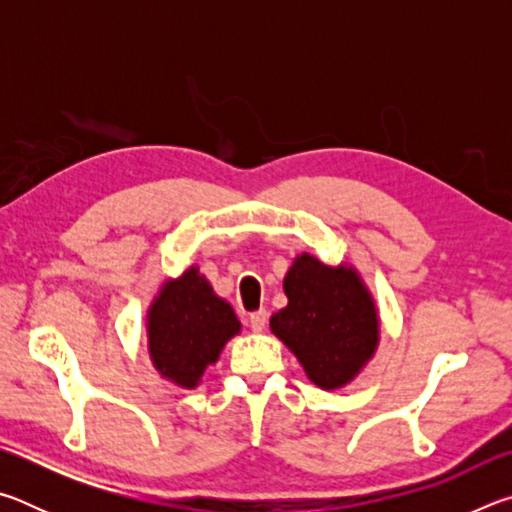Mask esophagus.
Instances as JSON below:
<instances>
[{
	"instance_id": "34e87169",
	"label": "esophagus",
	"mask_w": 512,
	"mask_h": 512,
	"mask_svg": "<svg viewBox=\"0 0 512 512\" xmlns=\"http://www.w3.org/2000/svg\"><path fill=\"white\" fill-rule=\"evenodd\" d=\"M250 327H253V332H262V329L266 327V323H268V314H266V309H259V311H253V314H250Z\"/></svg>"
}]
</instances>
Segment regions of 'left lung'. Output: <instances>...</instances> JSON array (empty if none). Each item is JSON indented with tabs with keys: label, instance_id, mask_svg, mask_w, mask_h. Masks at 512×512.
<instances>
[{
	"label": "left lung",
	"instance_id": "8db88e82",
	"mask_svg": "<svg viewBox=\"0 0 512 512\" xmlns=\"http://www.w3.org/2000/svg\"><path fill=\"white\" fill-rule=\"evenodd\" d=\"M289 305L271 329L320 388H339L357 375L377 345L375 305L359 275L302 255L284 277Z\"/></svg>",
	"mask_w": 512,
	"mask_h": 512
}]
</instances>
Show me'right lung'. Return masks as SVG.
Wrapping results in <instances>:
<instances>
[{
    "mask_svg": "<svg viewBox=\"0 0 512 512\" xmlns=\"http://www.w3.org/2000/svg\"><path fill=\"white\" fill-rule=\"evenodd\" d=\"M239 332L228 302L216 298L196 268L164 284L149 311L151 359L164 377L194 388L203 370Z\"/></svg>",
    "mask_w": 512,
    "mask_h": 512,
    "instance_id": "1",
    "label": "right lung"
}]
</instances>
